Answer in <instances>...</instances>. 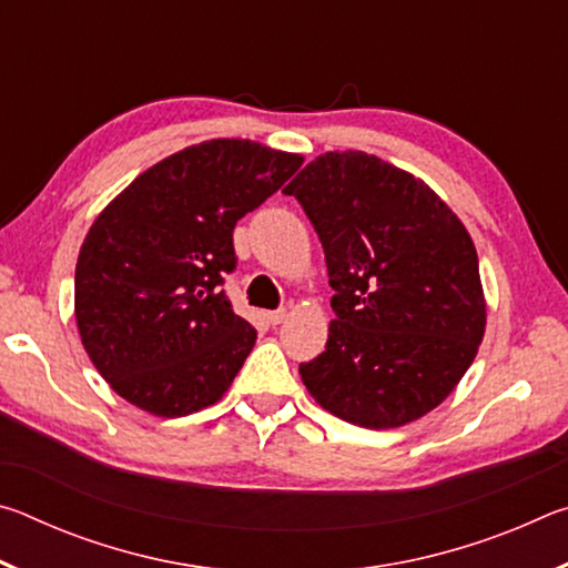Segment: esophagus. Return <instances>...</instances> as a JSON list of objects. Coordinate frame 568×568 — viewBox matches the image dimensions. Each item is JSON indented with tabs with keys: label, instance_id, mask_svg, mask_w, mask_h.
<instances>
[{
	"label": "esophagus",
	"instance_id": "1",
	"mask_svg": "<svg viewBox=\"0 0 568 568\" xmlns=\"http://www.w3.org/2000/svg\"><path fill=\"white\" fill-rule=\"evenodd\" d=\"M285 318H287V311H285V307H277V311H271V313H267V323H271V325H281Z\"/></svg>",
	"mask_w": 568,
	"mask_h": 568
}]
</instances>
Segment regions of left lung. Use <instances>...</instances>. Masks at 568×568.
Returning a JSON list of instances; mask_svg holds the SVG:
<instances>
[{
    "label": "left lung",
    "mask_w": 568,
    "mask_h": 568,
    "mask_svg": "<svg viewBox=\"0 0 568 568\" xmlns=\"http://www.w3.org/2000/svg\"><path fill=\"white\" fill-rule=\"evenodd\" d=\"M328 265L325 351L301 378L325 410L396 428L444 400L474 363L486 303L474 240L426 182L368 152H325L287 185Z\"/></svg>",
    "instance_id": "1"
}]
</instances>
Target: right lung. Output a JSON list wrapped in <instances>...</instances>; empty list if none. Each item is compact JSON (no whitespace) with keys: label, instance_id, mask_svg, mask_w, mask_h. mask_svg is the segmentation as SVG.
I'll use <instances>...</instances> for the list:
<instances>
[{"label":"right lung","instance_id":"right-lung-1","mask_svg":"<svg viewBox=\"0 0 568 568\" xmlns=\"http://www.w3.org/2000/svg\"><path fill=\"white\" fill-rule=\"evenodd\" d=\"M301 165L253 140L200 142L102 210L77 257L74 318L114 393L162 418L223 398L257 338L220 287L233 230Z\"/></svg>","mask_w":568,"mask_h":568}]
</instances>
